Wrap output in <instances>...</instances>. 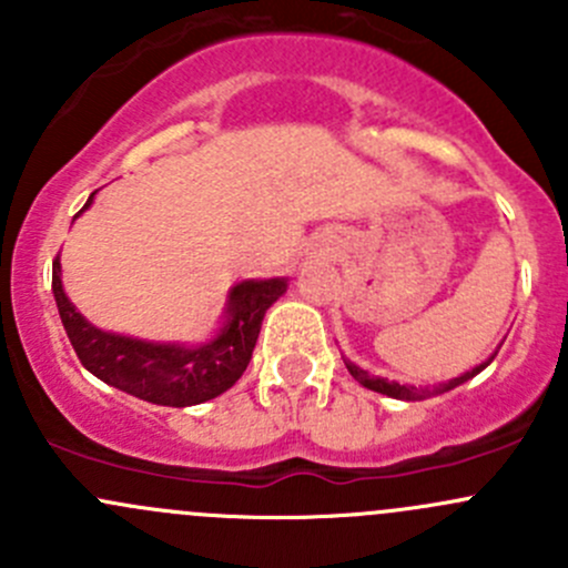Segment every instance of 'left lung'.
I'll return each instance as SVG.
<instances>
[{
  "label": "left lung",
  "instance_id": "8db88e82",
  "mask_svg": "<svg viewBox=\"0 0 568 568\" xmlns=\"http://www.w3.org/2000/svg\"><path fill=\"white\" fill-rule=\"evenodd\" d=\"M495 354H497V352H495ZM495 354H491V357L486 359V363L475 365L473 371H467V374L456 376V379H450V382H443V385H437V387H415V385H398V382H387V379H382V376H371L368 371H363V368H359V365L348 363V359H343V363H346L348 374H352L354 379L359 382V385H363V387H368V390H374V393H382V395H390V398H398V400H423V398H432V395H439V393H448V390H454V387H459V385H464V382H469V379H473V376H478L480 371H484L486 365H489L491 359H495Z\"/></svg>",
  "mask_w": 568,
  "mask_h": 568
}]
</instances>
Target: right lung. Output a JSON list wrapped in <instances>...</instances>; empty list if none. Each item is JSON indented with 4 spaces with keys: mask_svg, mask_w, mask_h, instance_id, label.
Here are the masks:
<instances>
[{
    "mask_svg": "<svg viewBox=\"0 0 568 568\" xmlns=\"http://www.w3.org/2000/svg\"><path fill=\"white\" fill-rule=\"evenodd\" d=\"M93 197L95 192L90 194L84 209H90ZM285 288H288L285 277L244 280L233 285L227 296L225 324L214 341L203 346H183V343L136 341L93 326L65 296L60 257H54L51 266L57 311L84 368L109 387L159 406H194L231 390L247 371L263 316L285 294Z\"/></svg>",
    "mask_w": 568,
    "mask_h": 568,
    "instance_id": "right-lung-1",
    "label": "right lung"
}]
</instances>
